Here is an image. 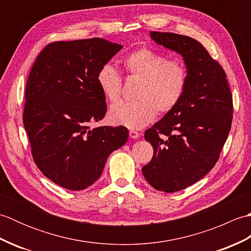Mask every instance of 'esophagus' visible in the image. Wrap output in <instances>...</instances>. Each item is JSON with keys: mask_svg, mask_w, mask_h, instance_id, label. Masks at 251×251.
Listing matches in <instances>:
<instances>
[{"mask_svg": "<svg viewBox=\"0 0 251 251\" xmlns=\"http://www.w3.org/2000/svg\"><path fill=\"white\" fill-rule=\"evenodd\" d=\"M129 136H130V138H132V139H138V138H139V136H140V134L138 131L131 129V130H129Z\"/></svg>", "mask_w": 251, "mask_h": 251, "instance_id": "obj_1", "label": "esophagus"}]
</instances>
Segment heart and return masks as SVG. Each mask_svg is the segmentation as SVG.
I'll return each mask as SVG.
<instances>
[{
    "instance_id": "1",
    "label": "heart",
    "mask_w": 251,
    "mask_h": 251,
    "mask_svg": "<svg viewBox=\"0 0 251 251\" xmlns=\"http://www.w3.org/2000/svg\"><path fill=\"white\" fill-rule=\"evenodd\" d=\"M129 76L141 78L134 102H119L111 106L110 119L129 128H142L154 120L157 110L167 113L178 104L184 93L188 71L177 59H166L150 47H141L123 59ZM97 82L104 97L116 102L122 96L123 78L111 63L101 66Z\"/></svg>"
}]
</instances>
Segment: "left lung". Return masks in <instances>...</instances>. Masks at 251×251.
<instances>
[{"mask_svg": "<svg viewBox=\"0 0 251 251\" xmlns=\"http://www.w3.org/2000/svg\"><path fill=\"white\" fill-rule=\"evenodd\" d=\"M150 35L182 56L188 71L182 98L145 134L154 152L142 174L154 189L173 193L216 165L231 130L233 99L225 70L199 41L170 32Z\"/></svg>", "mask_w": 251, "mask_h": 251, "instance_id": "left-lung-1", "label": "left lung"}]
</instances>
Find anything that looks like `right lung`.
I'll list each match as a JSON object with an SVG mask.
<instances>
[{
  "instance_id": "1",
  "label": "right lung",
  "mask_w": 251,
  "mask_h": 251,
  "mask_svg": "<svg viewBox=\"0 0 251 251\" xmlns=\"http://www.w3.org/2000/svg\"><path fill=\"white\" fill-rule=\"evenodd\" d=\"M122 47L99 37L52 42L32 66L24 126L36 166L62 188L92 185L108 156L128 139L124 126L90 128L106 113L97 73Z\"/></svg>"
}]
</instances>
